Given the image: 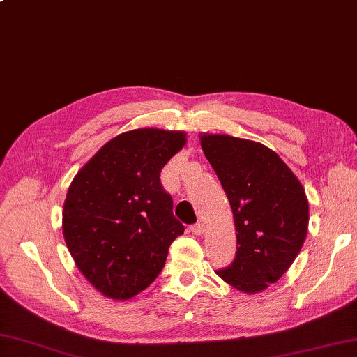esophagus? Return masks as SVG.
<instances>
[{
	"mask_svg": "<svg viewBox=\"0 0 357 357\" xmlns=\"http://www.w3.org/2000/svg\"><path fill=\"white\" fill-rule=\"evenodd\" d=\"M190 229H192V233H193V234H196V236H202V234H204V223L197 222V223H195V225L190 227Z\"/></svg>",
	"mask_w": 357,
	"mask_h": 357,
	"instance_id": "1",
	"label": "esophagus"
}]
</instances>
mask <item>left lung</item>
<instances>
[{"label":"left lung","mask_w":357,"mask_h":357,"mask_svg":"<svg viewBox=\"0 0 357 357\" xmlns=\"http://www.w3.org/2000/svg\"><path fill=\"white\" fill-rule=\"evenodd\" d=\"M202 151L233 210L237 252L218 275L240 292L257 294L291 268L307 236L309 202L280 156L255 141L202 135Z\"/></svg>","instance_id":"1"}]
</instances>
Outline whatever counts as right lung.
Returning <instances> with one entry per match:
<instances>
[{"label": "right lung", "instance_id": "1", "mask_svg": "<svg viewBox=\"0 0 357 357\" xmlns=\"http://www.w3.org/2000/svg\"><path fill=\"white\" fill-rule=\"evenodd\" d=\"M185 144L176 130L135 129L112 138L73 179L63 205V237L97 291L129 300L153 283L184 225L161 170Z\"/></svg>", "mask_w": 357, "mask_h": 357}]
</instances>
